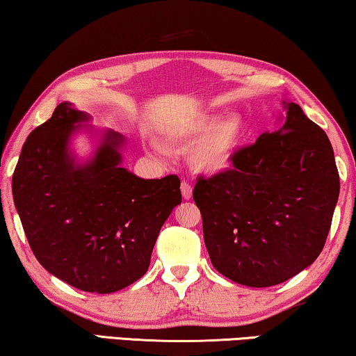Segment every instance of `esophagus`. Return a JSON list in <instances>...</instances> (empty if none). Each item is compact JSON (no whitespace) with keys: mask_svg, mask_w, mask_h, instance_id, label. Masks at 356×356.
I'll list each match as a JSON object with an SVG mask.
<instances>
[{"mask_svg":"<svg viewBox=\"0 0 356 356\" xmlns=\"http://www.w3.org/2000/svg\"><path fill=\"white\" fill-rule=\"evenodd\" d=\"M180 192H182V196H184V200H190L192 198V193H193V188H192V185H190L188 182H184L180 184Z\"/></svg>","mask_w":356,"mask_h":356,"instance_id":"obj_1","label":"esophagus"}]
</instances>
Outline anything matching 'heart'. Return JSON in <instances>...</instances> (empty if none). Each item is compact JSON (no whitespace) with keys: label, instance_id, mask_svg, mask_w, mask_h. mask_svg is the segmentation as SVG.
I'll return each instance as SVG.
<instances>
[{"label":"heart","instance_id":"b5f03b06","mask_svg":"<svg viewBox=\"0 0 356 356\" xmlns=\"http://www.w3.org/2000/svg\"><path fill=\"white\" fill-rule=\"evenodd\" d=\"M245 127L238 116L201 115L177 126L171 139L177 144H195L190 150V164L198 172L217 176L233 166Z\"/></svg>","mask_w":356,"mask_h":356}]
</instances>
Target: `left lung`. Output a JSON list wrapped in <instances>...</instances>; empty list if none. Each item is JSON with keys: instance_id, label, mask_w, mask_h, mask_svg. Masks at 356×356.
Here are the masks:
<instances>
[{"instance_id": "left-lung-1", "label": "left lung", "mask_w": 356, "mask_h": 356, "mask_svg": "<svg viewBox=\"0 0 356 356\" xmlns=\"http://www.w3.org/2000/svg\"><path fill=\"white\" fill-rule=\"evenodd\" d=\"M284 124L236 152L233 168L200 176L193 200L217 272L267 288L315 262L331 229L339 172L326 132L297 104Z\"/></svg>"}]
</instances>
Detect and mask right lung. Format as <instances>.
I'll return each mask as SVG.
<instances>
[{
  "instance_id": "1",
  "label": "right lung",
  "mask_w": 356,
  "mask_h": 356,
  "mask_svg": "<svg viewBox=\"0 0 356 356\" xmlns=\"http://www.w3.org/2000/svg\"><path fill=\"white\" fill-rule=\"evenodd\" d=\"M89 116L62 102L26 137L13 196L35 257L73 288L108 294L142 278L158 233L180 204L177 176L140 179L121 168L124 137L107 131L89 163L68 152Z\"/></svg>"
}]
</instances>
